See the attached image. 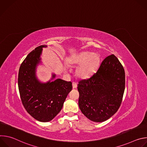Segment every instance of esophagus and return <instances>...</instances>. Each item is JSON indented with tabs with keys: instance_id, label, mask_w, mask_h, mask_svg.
<instances>
[{
	"instance_id": "1",
	"label": "esophagus",
	"mask_w": 147,
	"mask_h": 147,
	"mask_svg": "<svg viewBox=\"0 0 147 147\" xmlns=\"http://www.w3.org/2000/svg\"><path fill=\"white\" fill-rule=\"evenodd\" d=\"M72 85H73V88H76L77 87V83L76 82H73Z\"/></svg>"
}]
</instances>
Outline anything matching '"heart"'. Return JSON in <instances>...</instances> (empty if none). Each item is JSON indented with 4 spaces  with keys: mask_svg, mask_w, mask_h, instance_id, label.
I'll list each match as a JSON object with an SVG mask.
<instances>
[{
    "mask_svg": "<svg viewBox=\"0 0 147 147\" xmlns=\"http://www.w3.org/2000/svg\"><path fill=\"white\" fill-rule=\"evenodd\" d=\"M70 64L79 65L76 69L77 76L81 78H87L97 70L100 63L99 56L90 52H82L68 59Z\"/></svg>",
    "mask_w": 147,
    "mask_h": 147,
    "instance_id": "obj_1",
    "label": "heart"
}]
</instances>
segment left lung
Masks as SVG:
<instances>
[{
	"mask_svg": "<svg viewBox=\"0 0 147 147\" xmlns=\"http://www.w3.org/2000/svg\"><path fill=\"white\" fill-rule=\"evenodd\" d=\"M77 89L81 112L91 121H105L121 105L125 89L124 68L114 55H109L90 78L78 82Z\"/></svg>",
	"mask_w": 147,
	"mask_h": 147,
	"instance_id": "left-lung-1",
	"label": "left lung"
}]
</instances>
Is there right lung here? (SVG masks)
Instances as JSON below:
<instances>
[{"instance_id": "obj_1", "label": "right lung", "mask_w": 147, "mask_h": 147, "mask_svg": "<svg viewBox=\"0 0 147 147\" xmlns=\"http://www.w3.org/2000/svg\"><path fill=\"white\" fill-rule=\"evenodd\" d=\"M31 51L21 65L18 86L22 103L27 112L41 122L52 120L61 111L64 102L72 90V83L60 78L46 83L40 82L35 75L36 67L40 62L42 48ZM55 74H52L53 80Z\"/></svg>"}]
</instances>
